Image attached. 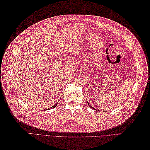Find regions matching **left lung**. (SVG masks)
<instances>
[{
	"instance_id": "left-lung-1",
	"label": "left lung",
	"mask_w": 150,
	"mask_h": 150,
	"mask_svg": "<svg viewBox=\"0 0 150 150\" xmlns=\"http://www.w3.org/2000/svg\"><path fill=\"white\" fill-rule=\"evenodd\" d=\"M87 104H88V105H89V107H90V108H92V109H93L94 110H96V111H99V110H97V109H96L95 108H93V107H92V106H91V105L89 104V103H88V102H87Z\"/></svg>"
}]
</instances>
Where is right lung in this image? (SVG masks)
Instances as JSON below:
<instances>
[{
	"label": "right lung",
	"instance_id": "1",
	"mask_svg": "<svg viewBox=\"0 0 150 150\" xmlns=\"http://www.w3.org/2000/svg\"><path fill=\"white\" fill-rule=\"evenodd\" d=\"M57 103H58L57 102V103H56V104H55L54 105H53L52 107H51V108H49V109H53V108H55V107H56V105H57Z\"/></svg>",
	"mask_w": 150,
	"mask_h": 150
}]
</instances>
